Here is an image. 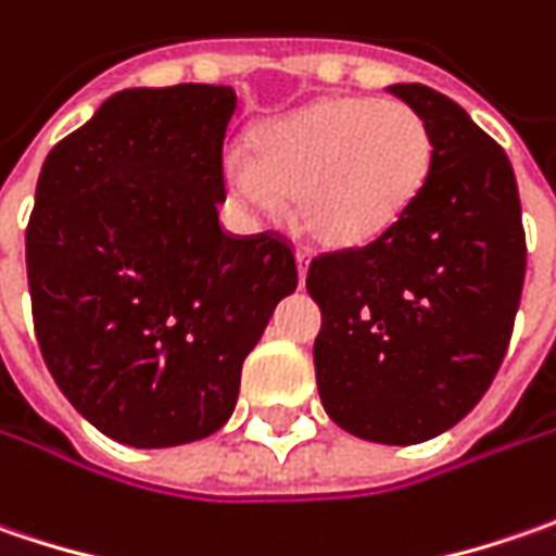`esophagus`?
<instances>
[{"label":"esophagus","instance_id":"1","mask_svg":"<svg viewBox=\"0 0 556 556\" xmlns=\"http://www.w3.org/2000/svg\"><path fill=\"white\" fill-rule=\"evenodd\" d=\"M295 261H299V279L304 282V277H307V264H311V252H307V249H299Z\"/></svg>","mask_w":556,"mask_h":556}]
</instances>
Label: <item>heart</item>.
<instances>
[{
    "instance_id": "heart-1",
    "label": "heart",
    "mask_w": 556,
    "mask_h": 556,
    "mask_svg": "<svg viewBox=\"0 0 556 556\" xmlns=\"http://www.w3.org/2000/svg\"><path fill=\"white\" fill-rule=\"evenodd\" d=\"M435 139L407 102L324 99L257 127L249 155L224 157V186L245 214L270 217L295 195L304 230L326 245H367L420 199Z\"/></svg>"
}]
</instances>
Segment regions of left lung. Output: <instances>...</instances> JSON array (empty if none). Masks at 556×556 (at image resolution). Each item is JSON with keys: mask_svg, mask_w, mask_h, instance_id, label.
Masks as SVG:
<instances>
[{"mask_svg": "<svg viewBox=\"0 0 556 556\" xmlns=\"http://www.w3.org/2000/svg\"><path fill=\"white\" fill-rule=\"evenodd\" d=\"M435 139L432 174L399 224L311 261L324 326L314 370L326 414L379 445H417L460 422L510 345L526 232L514 167L485 130L422 84L389 86Z\"/></svg>", "mask_w": 556, "mask_h": 556, "instance_id": "left-lung-1", "label": "left lung"}]
</instances>
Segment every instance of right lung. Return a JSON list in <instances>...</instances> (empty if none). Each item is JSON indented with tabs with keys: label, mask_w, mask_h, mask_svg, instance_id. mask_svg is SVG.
<instances>
[{
	"label": "right lung",
	"mask_w": 556,
	"mask_h": 556,
	"mask_svg": "<svg viewBox=\"0 0 556 556\" xmlns=\"http://www.w3.org/2000/svg\"><path fill=\"white\" fill-rule=\"evenodd\" d=\"M230 86L124 89L39 170L27 282L64 399L130 447L230 420L249 351L299 270L277 232L220 227Z\"/></svg>",
	"instance_id": "add662e5"
}]
</instances>
